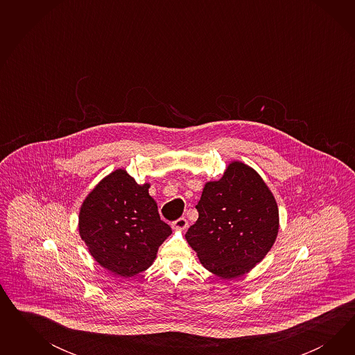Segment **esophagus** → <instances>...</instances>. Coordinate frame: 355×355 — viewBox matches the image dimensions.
Returning <instances> with one entry per match:
<instances>
[{"instance_id": "34e87169", "label": "esophagus", "mask_w": 355, "mask_h": 355, "mask_svg": "<svg viewBox=\"0 0 355 355\" xmlns=\"http://www.w3.org/2000/svg\"><path fill=\"white\" fill-rule=\"evenodd\" d=\"M172 227L174 230H184L187 227V220L184 217H181L173 223Z\"/></svg>"}]
</instances>
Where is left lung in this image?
Masks as SVG:
<instances>
[{
    "mask_svg": "<svg viewBox=\"0 0 355 355\" xmlns=\"http://www.w3.org/2000/svg\"><path fill=\"white\" fill-rule=\"evenodd\" d=\"M199 217L186 241L205 269L232 279L250 272L268 254L279 234V208L259 173L232 162L218 181L205 184Z\"/></svg>",
    "mask_w": 355,
    "mask_h": 355,
    "instance_id": "8db88e82",
    "label": "left lung"
}]
</instances>
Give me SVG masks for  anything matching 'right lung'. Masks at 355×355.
Here are the masks:
<instances>
[{
  "mask_svg": "<svg viewBox=\"0 0 355 355\" xmlns=\"http://www.w3.org/2000/svg\"><path fill=\"white\" fill-rule=\"evenodd\" d=\"M150 186L117 169L97 183L80 205L79 236L92 258L121 277L150 268L160 245L172 234Z\"/></svg>",
  "mask_w": 355,
  "mask_h": 355,
  "instance_id": "add662e5",
  "label": "right lung"
}]
</instances>
